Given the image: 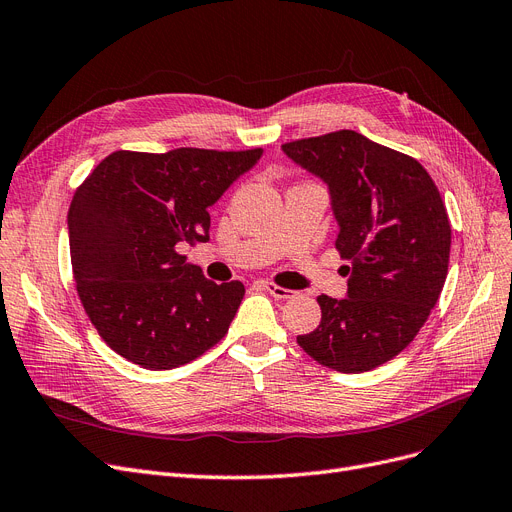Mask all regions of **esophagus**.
I'll use <instances>...</instances> for the list:
<instances>
[{"instance_id":"1","label":"esophagus","mask_w":512,"mask_h":512,"mask_svg":"<svg viewBox=\"0 0 512 512\" xmlns=\"http://www.w3.org/2000/svg\"><path fill=\"white\" fill-rule=\"evenodd\" d=\"M262 290H267L273 298H279V300H283V298H292V296H294V292H292V290H288V288H281V285H275V283H271V281L262 283Z\"/></svg>"}]
</instances>
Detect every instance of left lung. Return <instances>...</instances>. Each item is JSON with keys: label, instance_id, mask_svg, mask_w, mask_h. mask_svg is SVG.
I'll use <instances>...</instances> for the list:
<instances>
[{"label": "left lung", "instance_id": "obj_1", "mask_svg": "<svg viewBox=\"0 0 512 512\" xmlns=\"http://www.w3.org/2000/svg\"><path fill=\"white\" fill-rule=\"evenodd\" d=\"M281 151L317 176L338 222L346 298L319 296L321 323L300 349L342 374L397 357L426 323L447 277L443 199L420 163L353 130L285 142Z\"/></svg>", "mask_w": 512, "mask_h": 512}]
</instances>
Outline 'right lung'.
I'll use <instances>...</instances> for the list:
<instances>
[{"label": "right lung", "instance_id": "right-lung-1", "mask_svg": "<svg viewBox=\"0 0 512 512\" xmlns=\"http://www.w3.org/2000/svg\"><path fill=\"white\" fill-rule=\"evenodd\" d=\"M262 149L115 151L71 201L67 227L81 304L111 349L147 370H172L229 332L241 281L214 283L180 254L210 241V212Z\"/></svg>", "mask_w": 512, "mask_h": 512}]
</instances>
